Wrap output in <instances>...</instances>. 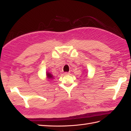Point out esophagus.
Returning <instances> with one entry per match:
<instances>
[{"mask_svg":"<svg viewBox=\"0 0 131 131\" xmlns=\"http://www.w3.org/2000/svg\"><path fill=\"white\" fill-rule=\"evenodd\" d=\"M70 73V72H65L64 73V75H69Z\"/></svg>","mask_w":131,"mask_h":131,"instance_id":"obj_1","label":"esophagus"}]
</instances>
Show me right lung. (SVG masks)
Listing matches in <instances>:
<instances>
[{"mask_svg":"<svg viewBox=\"0 0 131 131\" xmlns=\"http://www.w3.org/2000/svg\"><path fill=\"white\" fill-rule=\"evenodd\" d=\"M46 75L47 79H48V80H52L53 79V76L51 74V73H50V72H46Z\"/></svg>","mask_w":131,"mask_h":131,"instance_id":"obj_1","label":"right lung"}]
</instances>
